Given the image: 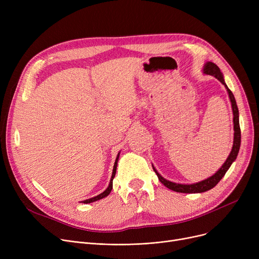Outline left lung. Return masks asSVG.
<instances>
[{
	"label": "left lung",
	"instance_id": "1",
	"mask_svg": "<svg viewBox=\"0 0 259 259\" xmlns=\"http://www.w3.org/2000/svg\"><path fill=\"white\" fill-rule=\"evenodd\" d=\"M202 72L205 74H209V75L216 77L227 89V92H228L229 98H230V102H231V106H232V111H233V124H234L233 147H232V150H231L228 158L224 162V165L219 169V171H217L215 174H213L212 176H210V178L203 180L201 182L195 183V184H178L174 182H170V181L162 178V176L157 172V170L152 165V168H153L154 172L156 173L159 182L164 186H166L168 189L173 190V191H175V192H180V193H202V192H206V191H208V190H211L212 188H214L224 178L226 172L229 170L231 165H232L234 160L236 159L237 154L239 152V148H240L241 137H240V127H239V113H238V108H237L236 101H235V98H234L232 91L228 88L226 81H225V78H224V75L221 72V69L214 63L207 62L205 65H203Z\"/></svg>",
	"mask_w": 259,
	"mask_h": 259
}]
</instances>
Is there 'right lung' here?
Returning <instances> with one entry per match:
<instances>
[{
    "label": "right lung",
    "mask_w": 259,
    "mask_h": 259,
    "mask_svg": "<svg viewBox=\"0 0 259 259\" xmlns=\"http://www.w3.org/2000/svg\"><path fill=\"white\" fill-rule=\"evenodd\" d=\"M118 157H119V152H118V154H117V156H116V159H115V162H114V166H113V171H112V175H111V180H110V183H109V186H108V188L105 190V191H104L103 193H101V194H99V195H97V196H94V197L88 198V199H86V200L80 201V202H84V203H90V202H93V201L100 200V199H102V198H104V197H106V196H108L109 194H110L111 190H112V183H113V179H114L115 173H116V167H117V161H118Z\"/></svg>",
    "instance_id": "right-lung-1"
}]
</instances>
